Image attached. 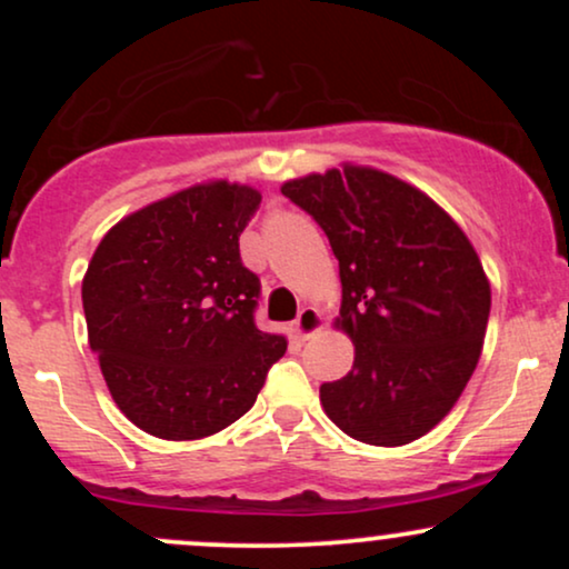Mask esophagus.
<instances>
[{
    "instance_id": "1",
    "label": "esophagus",
    "mask_w": 569,
    "mask_h": 569,
    "mask_svg": "<svg viewBox=\"0 0 569 569\" xmlns=\"http://www.w3.org/2000/svg\"><path fill=\"white\" fill-rule=\"evenodd\" d=\"M321 329H323V318L316 307H302V310H299V316L293 318V323H291V331L299 339L312 337L316 331H321Z\"/></svg>"
}]
</instances>
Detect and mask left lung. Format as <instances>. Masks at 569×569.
Returning <instances> with one entry per match:
<instances>
[{
	"label": "left lung",
	"instance_id": "1",
	"mask_svg": "<svg viewBox=\"0 0 569 569\" xmlns=\"http://www.w3.org/2000/svg\"><path fill=\"white\" fill-rule=\"evenodd\" d=\"M280 192L321 224L339 262L337 326L356 361L321 385L326 415L375 447L420 439L479 363L492 305L479 253L426 192L375 168H331Z\"/></svg>",
	"mask_w": 569,
	"mask_h": 569
}]
</instances>
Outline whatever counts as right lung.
<instances>
[{
	"label": "right lung",
	"mask_w": 569,
	"mask_h": 569,
	"mask_svg": "<svg viewBox=\"0 0 569 569\" xmlns=\"http://www.w3.org/2000/svg\"><path fill=\"white\" fill-rule=\"evenodd\" d=\"M259 202L230 181L187 187L117 221L90 259L88 342L122 415L158 439L232 426L286 352L253 323L262 286L240 259Z\"/></svg>",
	"instance_id": "obj_1"
}]
</instances>
